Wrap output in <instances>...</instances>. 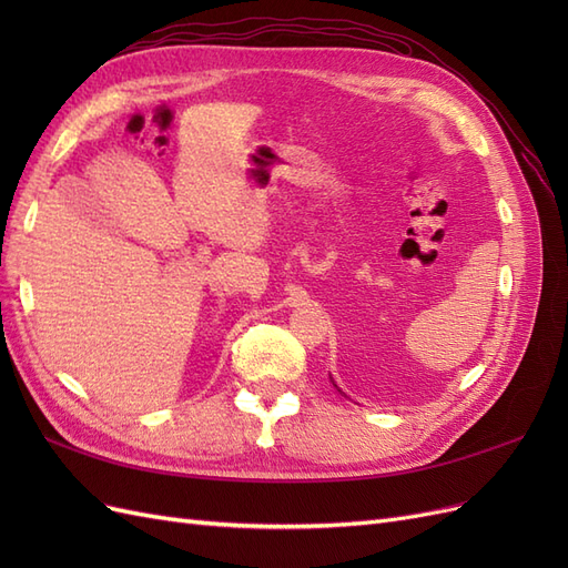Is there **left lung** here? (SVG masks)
Returning a JSON list of instances; mask_svg holds the SVG:
<instances>
[{
    "instance_id": "left-lung-1",
    "label": "left lung",
    "mask_w": 568,
    "mask_h": 568,
    "mask_svg": "<svg viewBox=\"0 0 568 568\" xmlns=\"http://www.w3.org/2000/svg\"><path fill=\"white\" fill-rule=\"evenodd\" d=\"M334 386H336V384H334ZM336 388H338V386H336ZM338 390H341V388H338Z\"/></svg>"
}]
</instances>
